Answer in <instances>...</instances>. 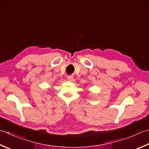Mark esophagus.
I'll list each match as a JSON object with an SVG mask.
<instances>
[{"mask_svg":"<svg viewBox=\"0 0 149 149\" xmlns=\"http://www.w3.org/2000/svg\"><path fill=\"white\" fill-rule=\"evenodd\" d=\"M73 78L74 77H73L72 75H68V76H67V79L70 81H72L73 80Z\"/></svg>","mask_w":149,"mask_h":149,"instance_id":"obj_1","label":"esophagus"}]
</instances>
